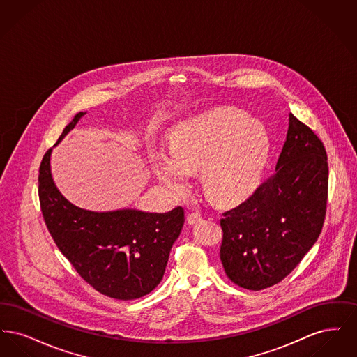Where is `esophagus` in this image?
<instances>
[{
    "mask_svg": "<svg viewBox=\"0 0 357 357\" xmlns=\"http://www.w3.org/2000/svg\"><path fill=\"white\" fill-rule=\"evenodd\" d=\"M202 221V217H201V214H198V213H190L188 215H187V223L188 225H195V223H198V222Z\"/></svg>",
    "mask_w": 357,
    "mask_h": 357,
    "instance_id": "34e87169",
    "label": "esophagus"
}]
</instances>
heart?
Returning a JSON list of instances; mask_svg holds the SVG:
<instances>
[{"label": "heart", "mask_w": 357, "mask_h": 357, "mask_svg": "<svg viewBox=\"0 0 357 357\" xmlns=\"http://www.w3.org/2000/svg\"><path fill=\"white\" fill-rule=\"evenodd\" d=\"M171 153L155 155L158 179L175 194L188 190L187 172L202 170L207 195L221 204L241 199L255 188L269 153V136L259 121L237 109H222L182 126Z\"/></svg>", "instance_id": "heart-1"}]
</instances>
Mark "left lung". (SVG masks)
Wrapping results in <instances>:
<instances>
[{"label":"left lung","mask_w":357,"mask_h":357,"mask_svg":"<svg viewBox=\"0 0 357 357\" xmlns=\"http://www.w3.org/2000/svg\"><path fill=\"white\" fill-rule=\"evenodd\" d=\"M326 199L323 142L290 114L274 174L248 199L222 214L220 257L226 275L249 290L282 281L320 236Z\"/></svg>","instance_id":"8db88e82"}]
</instances>
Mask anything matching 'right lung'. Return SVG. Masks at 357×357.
Here are the masks:
<instances>
[{"instance_id":"add662e5","label":"right lung","mask_w":357,"mask_h":357,"mask_svg":"<svg viewBox=\"0 0 357 357\" xmlns=\"http://www.w3.org/2000/svg\"><path fill=\"white\" fill-rule=\"evenodd\" d=\"M79 112L57 143L84 116ZM56 143V144H57ZM50 149L38 170L41 213L52 238L85 282L104 296L135 300L159 285L171 248L185 223L181 206L169 213L135 208L89 211L67 201L52 179Z\"/></svg>"}]
</instances>
